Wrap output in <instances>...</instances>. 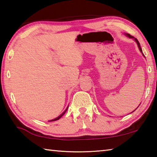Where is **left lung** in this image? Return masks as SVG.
<instances>
[{
	"label": "left lung",
	"instance_id": "left-lung-1",
	"mask_svg": "<svg viewBox=\"0 0 157 157\" xmlns=\"http://www.w3.org/2000/svg\"><path fill=\"white\" fill-rule=\"evenodd\" d=\"M126 36H128L129 37V38H134V40L136 41V43H137V45H138V47H139V50L141 51V52L142 53V54L143 55H144V54H143V52H142V49H141V46H140V43H139V40L136 39V38H135L134 37H133V36H132L130 35V34H126Z\"/></svg>",
	"mask_w": 157,
	"mask_h": 157
}]
</instances>
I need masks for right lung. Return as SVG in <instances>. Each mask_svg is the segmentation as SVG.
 I'll list each match as a JSON object with an SVG mask.
<instances>
[{"mask_svg":"<svg viewBox=\"0 0 157 157\" xmlns=\"http://www.w3.org/2000/svg\"><path fill=\"white\" fill-rule=\"evenodd\" d=\"M67 108H68V107H67V108H66V109H65V110L64 112H63V113H62L61 114H60V116H59V117H58L57 118H56V119H52V120H50V121H49V122H50V121H57V120H59V119H60V117H61L63 116V114H64L65 113V112H66V111H67Z\"/></svg>","mask_w":157,"mask_h":157,"instance_id":"obj_1","label":"right lung"}]
</instances>
